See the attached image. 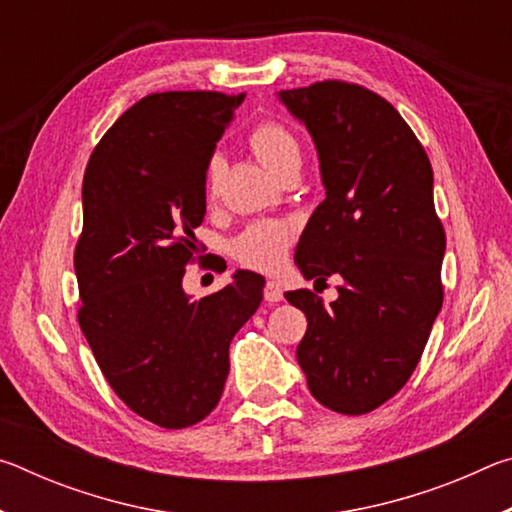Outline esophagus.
I'll use <instances>...</instances> for the list:
<instances>
[{
  "label": "esophagus",
  "instance_id": "obj_1",
  "mask_svg": "<svg viewBox=\"0 0 512 512\" xmlns=\"http://www.w3.org/2000/svg\"><path fill=\"white\" fill-rule=\"evenodd\" d=\"M282 298H284V291H282L280 284L268 280L266 287H264V300L271 302V305H273V302H280Z\"/></svg>",
  "mask_w": 512,
  "mask_h": 512
}]
</instances>
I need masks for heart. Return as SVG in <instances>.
<instances>
[{
    "instance_id": "obj_1",
    "label": "heart",
    "mask_w": 512,
    "mask_h": 512,
    "mask_svg": "<svg viewBox=\"0 0 512 512\" xmlns=\"http://www.w3.org/2000/svg\"><path fill=\"white\" fill-rule=\"evenodd\" d=\"M250 146L259 162L275 173L277 178L284 171L300 167V142L293 135L287 124L277 119H262L250 128L246 135ZM223 158L214 153L205 164V194L214 198L221 185ZM293 244V230L284 221H257L241 232L232 244L235 257L246 266L259 268V271H275L287 259L289 248Z\"/></svg>"
}]
</instances>
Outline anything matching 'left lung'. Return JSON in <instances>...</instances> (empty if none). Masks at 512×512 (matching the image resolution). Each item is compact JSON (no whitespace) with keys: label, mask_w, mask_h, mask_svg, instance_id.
<instances>
[{"label":"left lung","mask_w":512,"mask_h":512,"mask_svg":"<svg viewBox=\"0 0 512 512\" xmlns=\"http://www.w3.org/2000/svg\"><path fill=\"white\" fill-rule=\"evenodd\" d=\"M277 97L307 126L325 185L296 264L307 280H343L329 305L309 289L284 293L309 323L298 363L320 404L363 415L409 381L443 307L431 162L400 112L361 85L320 81Z\"/></svg>","instance_id":"obj_1"}]
</instances>
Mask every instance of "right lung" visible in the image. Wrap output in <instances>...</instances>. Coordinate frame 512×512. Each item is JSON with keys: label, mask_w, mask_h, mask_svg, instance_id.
<instances>
[{"label": "right lung", "mask_w": 512, "mask_h": 512, "mask_svg": "<svg viewBox=\"0 0 512 512\" xmlns=\"http://www.w3.org/2000/svg\"><path fill=\"white\" fill-rule=\"evenodd\" d=\"M244 97L149 94L101 137L83 176L79 325L119 400L164 429L214 411L232 336L262 302L264 277L253 271L201 300L183 291L205 216V164Z\"/></svg>", "instance_id": "obj_1"}]
</instances>
